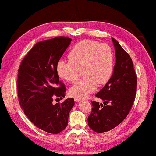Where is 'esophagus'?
<instances>
[{"instance_id":"1","label":"esophagus","mask_w":156,"mask_h":156,"mask_svg":"<svg viewBox=\"0 0 156 156\" xmlns=\"http://www.w3.org/2000/svg\"><path fill=\"white\" fill-rule=\"evenodd\" d=\"M83 98H75V101L76 102H79V101H81V100H83Z\"/></svg>"}]
</instances>
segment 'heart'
Instances as JSON below:
<instances>
[{"instance_id": "1", "label": "heart", "mask_w": 156, "mask_h": 156, "mask_svg": "<svg viewBox=\"0 0 156 156\" xmlns=\"http://www.w3.org/2000/svg\"><path fill=\"white\" fill-rule=\"evenodd\" d=\"M68 58V60H60L57 62L56 72L60 78L74 83L83 71L84 78L70 88V94L74 97L89 96L96 91L98 84H106L113 74L114 56L107 44L82 41L71 49Z\"/></svg>"}]
</instances>
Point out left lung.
<instances>
[{
	"label": "left lung",
	"mask_w": 156,
	"mask_h": 156,
	"mask_svg": "<svg viewBox=\"0 0 156 156\" xmlns=\"http://www.w3.org/2000/svg\"><path fill=\"white\" fill-rule=\"evenodd\" d=\"M115 48V64L113 74L96 96L103 103L92 102L88 125L92 130L102 133L112 130L125 119L136 94L137 76L129 55L112 38Z\"/></svg>",
	"instance_id": "left-lung-1"
}]
</instances>
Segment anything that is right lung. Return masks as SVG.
<instances>
[{
  "instance_id": "right-lung-1",
  "label": "right lung",
  "mask_w": 156,
  "mask_h": 156,
  "mask_svg": "<svg viewBox=\"0 0 156 156\" xmlns=\"http://www.w3.org/2000/svg\"><path fill=\"white\" fill-rule=\"evenodd\" d=\"M71 41L67 37L58 36L37 43L18 69L17 89L21 109L34 125L49 133L64 130L74 105L73 98L53 104L54 96L65 98V86L59 81L56 65Z\"/></svg>"
}]
</instances>
